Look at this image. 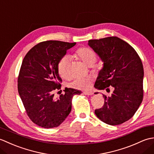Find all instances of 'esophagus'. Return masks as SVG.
I'll return each instance as SVG.
<instances>
[{
  "mask_svg": "<svg viewBox=\"0 0 154 154\" xmlns=\"http://www.w3.org/2000/svg\"><path fill=\"white\" fill-rule=\"evenodd\" d=\"M83 93L85 94H86V95H93V92H91V91H84Z\"/></svg>",
  "mask_w": 154,
  "mask_h": 154,
  "instance_id": "obj_1",
  "label": "esophagus"
}]
</instances>
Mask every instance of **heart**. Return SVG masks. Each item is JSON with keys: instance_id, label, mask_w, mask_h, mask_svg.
Wrapping results in <instances>:
<instances>
[{"instance_id": "obj_1", "label": "heart", "mask_w": 154, "mask_h": 154, "mask_svg": "<svg viewBox=\"0 0 154 154\" xmlns=\"http://www.w3.org/2000/svg\"><path fill=\"white\" fill-rule=\"evenodd\" d=\"M75 57H78L84 63L89 65L91 62L96 61V55L90 49L87 48H81L75 52ZM69 58L67 56L62 57L57 64V71L61 77L67 78L69 75ZM91 78L88 77L85 78H78L75 79L70 83V86L77 89H86L89 87Z\"/></svg>"}]
</instances>
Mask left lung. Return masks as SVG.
<instances>
[{"label":"left lung","mask_w":154,"mask_h":154,"mask_svg":"<svg viewBox=\"0 0 154 154\" xmlns=\"http://www.w3.org/2000/svg\"><path fill=\"white\" fill-rule=\"evenodd\" d=\"M88 45L103 62L94 88L107 92L109 87L113 88L111 96L103 94L104 105L94 113L109 125L122 124L134 115L142 102V61L131 45L116 36L91 40Z\"/></svg>","instance_id":"obj_1"}]
</instances>
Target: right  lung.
Returning a JSON list of instances; mask_svg holds the SVG:
<instances>
[{
    "instance_id": "right-lung-1",
    "label": "right lung",
    "mask_w": 154,
    "mask_h": 154,
    "mask_svg": "<svg viewBox=\"0 0 154 154\" xmlns=\"http://www.w3.org/2000/svg\"><path fill=\"white\" fill-rule=\"evenodd\" d=\"M75 44L55 40L40 42L22 61L18 78V93L28 116L39 126L52 128L60 126L71 112L73 96L82 93L69 88L56 99L53 93L61 89L62 82L58 62Z\"/></svg>"
}]
</instances>
